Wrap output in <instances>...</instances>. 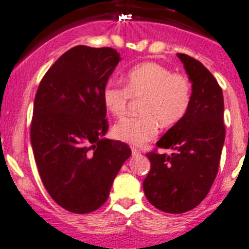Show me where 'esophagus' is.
<instances>
[{"label": "esophagus", "mask_w": 249, "mask_h": 249, "mask_svg": "<svg viewBox=\"0 0 249 249\" xmlns=\"http://www.w3.org/2000/svg\"><path fill=\"white\" fill-rule=\"evenodd\" d=\"M132 153H133V155H138V154H140V149L136 147H132Z\"/></svg>", "instance_id": "obj_1"}]
</instances>
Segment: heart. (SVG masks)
Instances as JSON below:
<instances>
[{
    "instance_id": "1",
    "label": "heart",
    "mask_w": 249,
    "mask_h": 249,
    "mask_svg": "<svg viewBox=\"0 0 249 249\" xmlns=\"http://www.w3.org/2000/svg\"><path fill=\"white\" fill-rule=\"evenodd\" d=\"M124 83V88L108 82L103 88L102 101L111 115L121 117L130 99H143L141 116L125 117L113 127L114 138L125 143H146L158 134L159 125H177L191 108L193 90L189 80L159 63L144 62L133 67L125 74Z\"/></svg>"
}]
</instances>
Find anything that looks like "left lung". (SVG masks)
I'll return each mask as SVG.
<instances>
[{
	"mask_svg": "<svg viewBox=\"0 0 249 249\" xmlns=\"http://www.w3.org/2000/svg\"><path fill=\"white\" fill-rule=\"evenodd\" d=\"M192 82V105L185 119L173 125L147 153L150 170L143 181L144 195L162 212L181 214L207 196L219 169L226 129L222 89L197 60L178 54ZM158 147H170L172 156Z\"/></svg>",
	"mask_w": 249,
	"mask_h": 249,
	"instance_id": "left-lung-1",
	"label": "left lung"
}]
</instances>
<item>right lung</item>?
Masks as SVG:
<instances>
[{
	"instance_id": "right-lung-1",
	"label": "right lung",
	"mask_w": 249,
	"mask_h": 249,
	"mask_svg": "<svg viewBox=\"0 0 249 249\" xmlns=\"http://www.w3.org/2000/svg\"><path fill=\"white\" fill-rule=\"evenodd\" d=\"M121 60L115 49L76 46L49 68L35 95L30 140L43 186L68 212L87 214L108 199L132 154L102 139L108 121L102 91Z\"/></svg>"
}]
</instances>
